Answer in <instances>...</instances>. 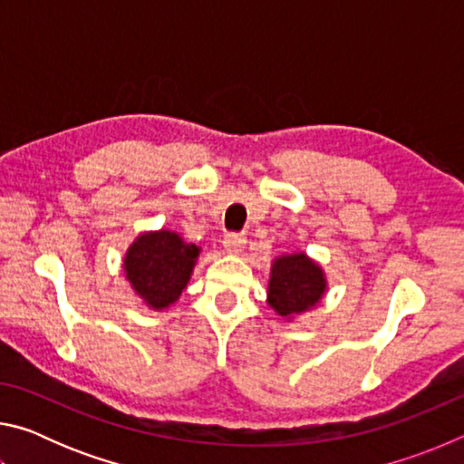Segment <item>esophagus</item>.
<instances>
[{
  "instance_id": "34e87169",
  "label": "esophagus",
  "mask_w": 464,
  "mask_h": 464,
  "mask_svg": "<svg viewBox=\"0 0 464 464\" xmlns=\"http://www.w3.org/2000/svg\"><path fill=\"white\" fill-rule=\"evenodd\" d=\"M223 246L227 251H229V254H241V249L246 247V237L239 233H229V235H225Z\"/></svg>"
}]
</instances>
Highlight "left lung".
<instances>
[{
    "label": "left lung",
    "mask_w": 464,
    "mask_h": 464,
    "mask_svg": "<svg viewBox=\"0 0 464 464\" xmlns=\"http://www.w3.org/2000/svg\"><path fill=\"white\" fill-rule=\"evenodd\" d=\"M327 280L317 262L307 254H286L272 264L268 304L280 317L293 319L309 311L325 295Z\"/></svg>",
    "instance_id": "1"
}]
</instances>
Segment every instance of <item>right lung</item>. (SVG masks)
Segmentation results:
<instances>
[{
  "mask_svg": "<svg viewBox=\"0 0 464 464\" xmlns=\"http://www.w3.org/2000/svg\"><path fill=\"white\" fill-rule=\"evenodd\" d=\"M198 254V246L186 243L174 231H149L132 241L124 256V274L147 307L161 311L188 286Z\"/></svg>",
  "mask_w": 464,
  "mask_h": 464,
  "instance_id": "add662e5",
  "label": "right lung"
}]
</instances>
